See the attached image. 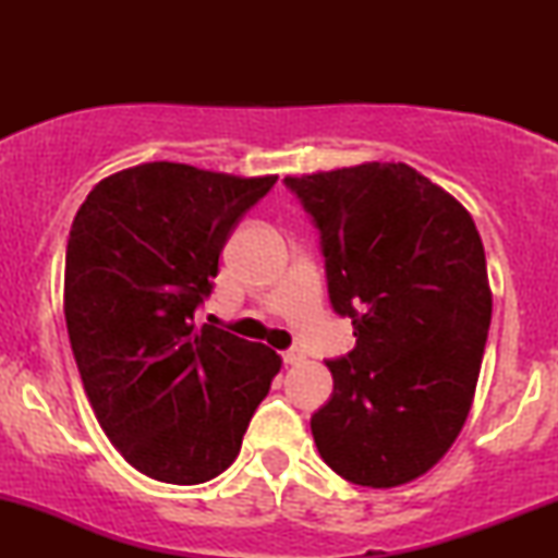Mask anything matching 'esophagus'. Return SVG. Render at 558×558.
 Wrapping results in <instances>:
<instances>
[{
  "label": "esophagus",
  "instance_id": "34e87169",
  "mask_svg": "<svg viewBox=\"0 0 558 558\" xmlns=\"http://www.w3.org/2000/svg\"><path fill=\"white\" fill-rule=\"evenodd\" d=\"M281 361H284L287 365H296V363L304 361V353L300 348H289V350H284V353H281Z\"/></svg>",
  "mask_w": 558,
  "mask_h": 558
}]
</instances>
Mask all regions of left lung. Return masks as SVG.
<instances>
[{
	"instance_id": "left-lung-1",
	"label": "left lung",
	"mask_w": 558,
	"mask_h": 558,
	"mask_svg": "<svg viewBox=\"0 0 558 558\" xmlns=\"http://www.w3.org/2000/svg\"><path fill=\"white\" fill-rule=\"evenodd\" d=\"M319 231L327 292L355 348L327 361L319 457L365 487L432 470L475 396L493 296L475 220L403 162L284 178Z\"/></svg>"
}]
</instances>
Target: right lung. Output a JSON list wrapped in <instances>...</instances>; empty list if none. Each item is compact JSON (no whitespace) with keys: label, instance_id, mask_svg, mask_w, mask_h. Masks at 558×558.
Listing matches in <instances>:
<instances>
[{"label":"right lung","instance_id":"right-lung-1","mask_svg":"<svg viewBox=\"0 0 558 558\" xmlns=\"http://www.w3.org/2000/svg\"><path fill=\"white\" fill-rule=\"evenodd\" d=\"M277 182L178 162L98 182L65 251V325L90 409L121 457L159 483L233 464L281 357L220 327L195 330L218 256Z\"/></svg>","mask_w":558,"mask_h":558}]
</instances>
